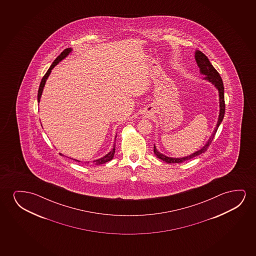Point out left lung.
I'll return each mask as SVG.
<instances>
[{"instance_id": "obj_1", "label": "left lung", "mask_w": 256, "mask_h": 256, "mask_svg": "<svg viewBox=\"0 0 256 256\" xmlns=\"http://www.w3.org/2000/svg\"><path fill=\"white\" fill-rule=\"evenodd\" d=\"M195 58H196L198 66V67L200 68L201 74L206 75L204 78L212 82V83L218 88V94H218L220 95V116H218V120L217 126H216V128L214 130L212 136L210 137V139L207 142V144H206L201 150L196 151L195 153H193V154H190V156H186V158H168V156H166L164 154H161V153L156 150V148L154 146V154L158 156V158H160L162 161L166 162H168V164H179V162H182L187 161V160H190V159H192V158H196L198 156L204 153V152L207 150L208 147L210 146V144H212V140H214V136H215V134L217 132L218 126L220 125V123L222 122L223 118H224V110H226V104H224V84H223V81H222L220 75L218 72L217 70L212 66V64H210V61L208 60V58H207L202 52L196 50V54H195Z\"/></svg>"}]
</instances>
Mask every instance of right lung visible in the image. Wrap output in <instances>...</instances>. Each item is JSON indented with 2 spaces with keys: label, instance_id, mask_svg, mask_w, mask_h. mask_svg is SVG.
Returning a JSON list of instances; mask_svg holds the SVG:
<instances>
[{
  "label": "right lung",
  "instance_id": "1",
  "mask_svg": "<svg viewBox=\"0 0 256 256\" xmlns=\"http://www.w3.org/2000/svg\"><path fill=\"white\" fill-rule=\"evenodd\" d=\"M72 52V49L70 48H67V49L64 50L62 52L60 53V56L56 58V60H54V62H53L52 64L50 66L48 70H47V72L44 74V76L42 77V80H41V83H40V86H39L38 89V102H40V98H41V95H42V89H44V84H46V80H47V78L49 77L50 74V72L52 70L54 66L60 63L61 60H64L66 56L69 54V53ZM114 151H116V144L114 145V148H112V150L109 152L108 154H106L105 156H103V158H100L98 160H95L94 161V162H95L96 164H105L106 162L111 161L112 160V158H114ZM77 162L78 160H76Z\"/></svg>",
  "mask_w": 256,
  "mask_h": 256
}]
</instances>
